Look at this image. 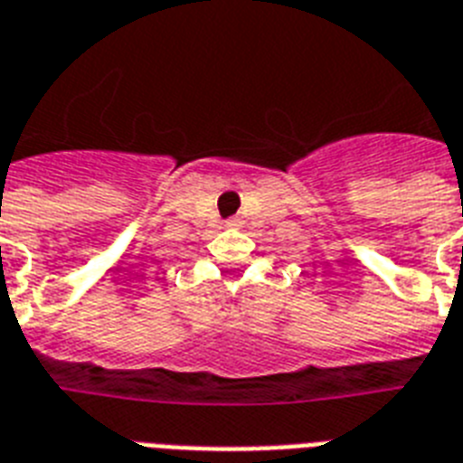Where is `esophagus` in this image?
<instances>
[{
    "mask_svg": "<svg viewBox=\"0 0 463 463\" xmlns=\"http://www.w3.org/2000/svg\"><path fill=\"white\" fill-rule=\"evenodd\" d=\"M239 224H241V220H236V217H232V220H227V227H229V229H236V227H239Z\"/></svg>",
    "mask_w": 463,
    "mask_h": 463,
    "instance_id": "obj_1",
    "label": "esophagus"
}]
</instances>
